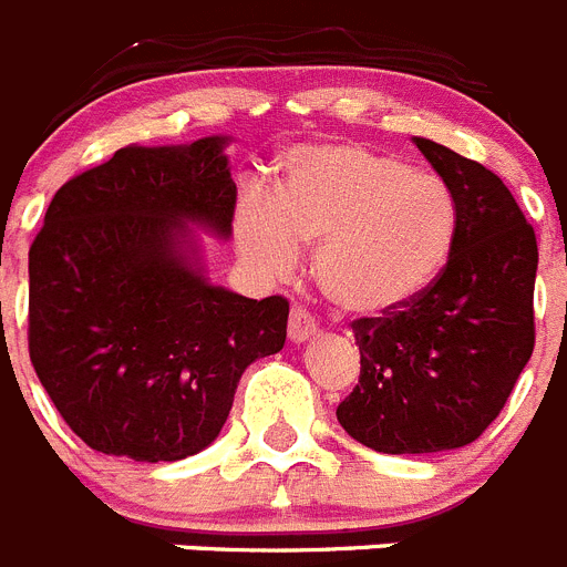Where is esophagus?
Returning a JSON list of instances; mask_svg holds the SVG:
<instances>
[{
	"instance_id": "34e87169",
	"label": "esophagus",
	"mask_w": 567,
	"mask_h": 567,
	"mask_svg": "<svg viewBox=\"0 0 567 567\" xmlns=\"http://www.w3.org/2000/svg\"><path fill=\"white\" fill-rule=\"evenodd\" d=\"M315 332H318V323H315L312 312L303 307H292V312H289V340L292 343H303Z\"/></svg>"
}]
</instances>
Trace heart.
<instances>
[{"label":"heart","instance_id":"1","mask_svg":"<svg viewBox=\"0 0 567 567\" xmlns=\"http://www.w3.org/2000/svg\"><path fill=\"white\" fill-rule=\"evenodd\" d=\"M457 195L440 175L354 142L303 144L284 155L272 202L240 218V249L267 275L292 272L298 244L334 307L378 315L417 298L452 258Z\"/></svg>","mask_w":567,"mask_h":567}]
</instances>
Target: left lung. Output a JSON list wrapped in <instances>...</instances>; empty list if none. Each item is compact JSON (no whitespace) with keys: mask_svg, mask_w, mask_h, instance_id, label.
<instances>
[{"mask_svg":"<svg viewBox=\"0 0 567 567\" xmlns=\"http://www.w3.org/2000/svg\"><path fill=\"white\" fill-rule=\"evenodd\" d=\"M457 195L452 258L409 303L352 320L360 378L340 400L349 437L383 454L468 445L503 412L534 352L537 235L499 175L414 138Z\"/></svg>","mask_w":567,"mask_h":567,"instance_id":"obj_1","label":"left lung"}]
</instances>
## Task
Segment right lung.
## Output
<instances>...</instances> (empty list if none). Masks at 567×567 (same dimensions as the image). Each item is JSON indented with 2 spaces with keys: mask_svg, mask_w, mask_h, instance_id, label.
<instances>
[{
  "mask_svg": "<svg viewBox=\"0 0 567 567\" xmlns=\"http://www.w3.org/2000/svg\"><path fill=\"white\" fill-rule=\"evenodd\" d=\"M224 138L124 147L53 195L28 255V352L93 452L173 463L218 437L252 360L284 349L289 300L207 284L184 221L229 235Z\"/></svg>",
  "mask_w": 567,
  "mask_h": 567,
  "instance_id": "add662e5",
  "label": "right lung"
}]
</instances>
